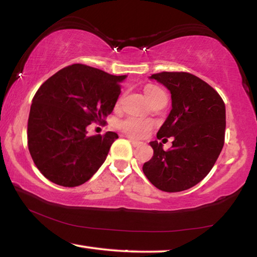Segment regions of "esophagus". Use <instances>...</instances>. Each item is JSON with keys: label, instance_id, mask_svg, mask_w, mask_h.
Returning a JSON list of instances; mask_svg holds the SVG:
<instances>
[{"label": "esophagus", "instance_id": "1", "mask_svg": "<svg viewBox=\"0 0 257 257\" xmlns=\"http://www.w3.org/2000/svg\"><path fill=\"white\" fill-rule=\"evenodd\" d=\"M128 141L132 143V145H133V146H135V147L141 146V145L143 144L142 142H138V141H136V139H134L133 137H128Z\"/></svg>", "mask_w": 257, "mask_h": 257}]
</instances>
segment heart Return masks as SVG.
Instances as JSON below:
<instances>
[{
    "label": "heart",
    "instance_id": "b5f03b06",
    "mask_svg": "<svg viewBox=\"0 0 257 257\" xmlns=\"http://www.w3.org/2000/svg\"><path fill=\"white\" fill-rule=\"evenodd\" d=\"M161 92H163L161 88L155 85H147L145 87V94H146L147 99ZM119 127L123 133L128 134L129 136L139 138L146 136L149 130L153 128V121L146 119H139L136 118V116H128V118L120 121Z\"/></svg>",
    "mask_w": 257,
    "mask_h": 257
}]
</instances>
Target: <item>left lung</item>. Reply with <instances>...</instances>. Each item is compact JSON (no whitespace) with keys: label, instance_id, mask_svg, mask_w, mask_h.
<instances>
[{"label":"left lung","instance_id":"left-lung-1","mask_svg":"<svg viewBox=\"0 0 257 257\" xmlns=\"http://www.w3.org/2000/svg\"><path fill=\"white\" fill-rule=\"evenodd\" d=\"M151 78L169 88L172 97V110L157 138L174 141L169 151L157 141L149 143L154 155L143 172L157 189L180 192L202 181L216 163L225 143V103L213 87L193 74L162 72Z\"/></svg>","mask_w":257,"mask_h":257}]
</instances>
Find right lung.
<instances>
[{
  "label": "right lung",
  "mask_w": 257,
  "mask_h": 257,
  "mask_svg": "<svg viewBox=\"0 0 257 257\" xmlns=\"http://www.w3.org/2000/svg\"><path fill=\"white\" fill-rule=\"evenodd\" d=\"M124 78L73 64L41 84L32 99L27 134L30 155L46 179L74 188L100 169L118 135L87 136L86 127L105 122Z\"/></svg>",
  "instance_id": "obj_1"
}]
</instances>
